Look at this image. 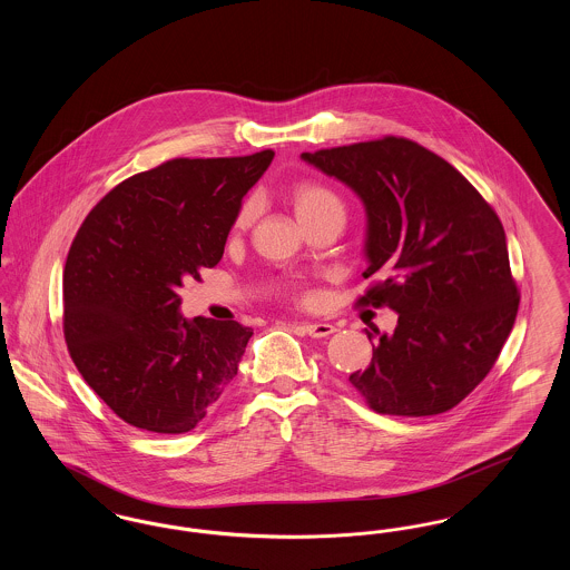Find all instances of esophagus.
<instances>
[{"label": "esophagus", "instance_id": "esophagus-1", "mask_svg": "<svg viewBox=\"0 0 570 570\" xmlns=\"http://www.w3.org/2000/svg\"><path fill=\"white\" fill-rule=\"evenodd\" d=\"M303 331L309 335V337H316V340H323L333 335L337 328L331 323H303Z\"/></svg>", "mask_w": 570, "mask_h": 570}]
</instances>
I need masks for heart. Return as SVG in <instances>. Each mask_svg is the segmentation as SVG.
<instances>
[{
  "label": "heart",
  "mask_w": 570,
  "mask_h": 570,
  "mask_svg": "<svg viewBox=\"0 0 570 570\" xmlns=\"http://www.w3.org/2000/svg\"><path fill=\"white\" fill-rule=\"evenodd\" d=\"M291 200L295 205L298 219L316 216L326 209H342L340 198L335 196V191L328 190L323 184L316 181H301L293 190H291ZM254 217V205L245 203L244 207L237 214V226L245 228Z\"/></svg>",
  "instance_id": "obj_1"
}]
</instances>
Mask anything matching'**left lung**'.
Masks as SVG:
<instances>
[{"label":"left lung","instance_id":"1","mask_svg":"<svg viewBox=\"0 0 570 570\" xmlns=\"http://www.w3.org/2000/svg\"><path fill=\"white\" fill-rule=\"evenodd\" d=\"M361 198L367 216L358 305L391 307L354 389L380 414L432 416L485 379L515 325L519 293L500 217L474 186L414 140H380L301 154Z\"/></svg>","mask_w":570,"mask_h":570}]
</instances>
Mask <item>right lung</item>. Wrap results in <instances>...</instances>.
<instances>
[{
    "instance_id": "add662e5",
    "label": "right lung",
    "mask_w": 570,
    "mask_h": 570,
    "mask_svg": "<svg viewBox=\"0 0 570 570\" xmlns=\"http://www.w3.org/2000/svg\"><path fill=\"white\" fill-rule=\"evenodd\" d=\"M272 149L175 158L121 181L89 212L63 269V337L85 382L126 423L186 434L237 376V321L179 314V288L216 267Z\"/></svg>"
}]
</instances>
